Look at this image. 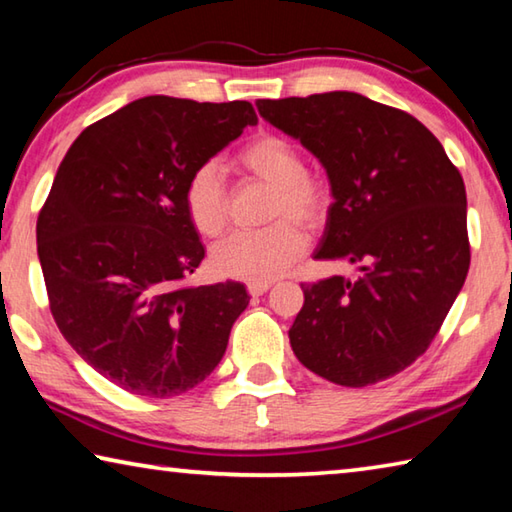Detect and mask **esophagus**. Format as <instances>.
I'll return each mask as SVG.
<instances>
[{"label":"esophagus","mask_w":512,"mask_h":512,"mask_svg":"<svg viewBox=\"0 0 512 512\" xmlns=\"http://www.w3.org/2000/svg\"><path fill=\"white\" fill-rule=\"evenodd\" d=\"M271 287H273V282H250L248 293L250 296H262V293H266Z\"/></svg>","instance_id":"obj_1"}]
</instances>
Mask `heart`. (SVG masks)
I'll use <instances>...</instances> for the list:
<instances>
[{
    "label": "heart",
    "mask_w": 512,
    "mask_h": 512,
    "mask_svg": "<svg viewBox=\"0 0 512 512\" xmlns=\"http://www.w3.org/2000/svg\"><path fill=\"white\" fill-rule=\"evenodd\" d=\"M235 167L250 178L275 187L268 219L262 230L235 232L212 250V268L221 277L246 282H271L296 264L305 253L307 228H318L332 207V192L325 180L309 176L305 158L289 140L262 133L237 153ZM183 203L189 223L201 237L223 235L228 225V194L219 169L203 164L187 178ZM297 221L293 222L292 219Z\"/></svg>",
    "instance_id": "1"
}]
</instances>
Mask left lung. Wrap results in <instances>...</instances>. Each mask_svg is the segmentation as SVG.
Instances as JSON below:
<instances>
[{
	"label": "left lung",
	"mask_w": 512,
	"mask_h": 512,
	"mask_svg": "<svg viewBox=\"0 0 512 512\" xmlns=\"http://www.w3.org/2000/svg\"><path fill=\"white\" fill-rule=\"evenodd\" d=\"M257 110L327 171L334 203L314 257L363 273L302 284L293 352L339 386L397 375L436 339L470 268L461 173L413 115L357 92L259 99Z\"/></svg>",
	"instance_id": "8db88e82"
}]
</instances>
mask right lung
Wrapping results in <instances>:
<instances>
[{
  "mask_svg": "<svg viewBox=\"0 0 512 512\" xmlns=\"http://www.w3.org/2000/svg\"><path fill=\"white\" fill-rule=\"evenodd\" d=\"M257 124L248 101L144 97L85 128L60 162L36 235L60 334L124 391L173 397L219 366L246 287L187 284L205 248L183 192Z\"/></svg>",
  "mask_w": 512,
  "mask_h": 512,
  "instance_id": "obj_1",
  "label": "right lung"
}]
</instances>
